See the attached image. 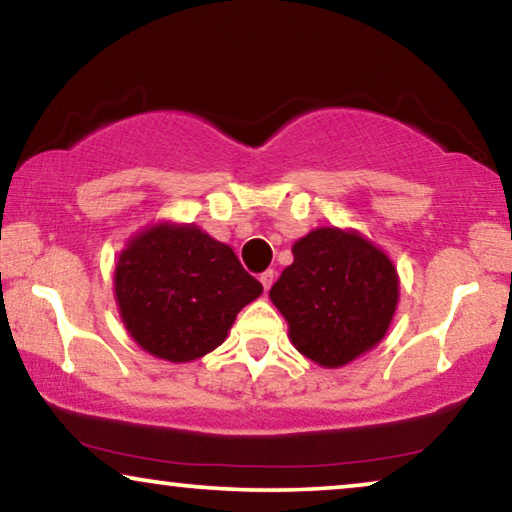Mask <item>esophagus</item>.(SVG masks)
I'll return each mask as SVG.
<instances>
[{
    "instance_id": "esophagus-1",
    "label": "esophagus",
    "mask_w": 512,
    "mask_h": 512,
    "mask_svg": "<svg viewBox=\"0 0 512 512\" xmlns=\"http://www.w3.org/2000/svg\"><path fill=\"white\" fill-rule=\"evenodd\" d=\"M272 282H275V270H265V272H261V284H263L265 291L270 289Z\"/></svg>"
}]
</instances>
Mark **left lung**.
<instances>
[{
  "label": "left lung",
  "instance_id": "obj_1",
  "mask_svg": "<svg viewBox=\"0 0 512 512\" xmlns=\"http://www.w3.org/2000/svg\"><path fill=\"white\" fill-rule=\"evenodd\" d=\"M293 345L326 368L345 366L387 333L398 303L394 265L361 235L319 228L293 244L270 289Z\"/></svg>",
  "mask_w": 512,
  "mask_h": 512
}]
</instances>
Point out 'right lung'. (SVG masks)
<instances>
[{
    "label": "right lung",
    "instance_id": "add662e5",
    "mask_svg": "<svg viewBox=\"0 0 512 512\" xmlns=\"http://www.w3.org/2000/svg\"><path fill=\"white\" fill-rule=\"evenodd\" d=\"M114 284L137 345L174 363L219 347L237 312L263 293L228 244L193 226L137 235L118 258Z\"/></svg>",
    "mask_w": 512,
    "mask_h": 512
}]
</instances>
